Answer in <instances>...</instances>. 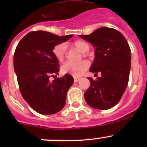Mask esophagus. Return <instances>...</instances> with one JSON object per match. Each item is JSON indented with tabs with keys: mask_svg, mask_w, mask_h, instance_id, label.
Instances as JSON below:
<instances>
[{
	"mask_svg": "<svg viewBox=\"0 0 147 147\" xmlns=\"http://www.w3.org/2000/svg\"><path fill=\"white\" fill-rule=\"evenodd\" d=\"M79 80V78H78V77H75V78H74V82H77Z\"/></svg>",
	"mask_w": 147,
	"mask_h": 147,
	"instance_id": "1",
	"label": "esophagus"
}]
</instances>
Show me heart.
<instances>
[{
	"instance_id": "heart-1",
	"label": "heart",
	"mask_w": 147,
	"mask_h": 147,
	"mask_svg": "<svg viewBox=\"0 0 147 147\" xmlns=\"http://www.w3.org/2000/svg\"><path fill=\"white\" fill-rule=\"evenodd\" d=\"M72 45L83 53L86 52L89 49L88 45L86 42L81 41V40H77L74 41L72 43ZM65 52H66V46L64 43H59L52 49V53L59 61H63L65 56ZM88 67V63L85 61L78 62V63L67 61L61 66V72L64 74H70L74 77H79L84 75Z\"/></svg>"
}]
</instances>
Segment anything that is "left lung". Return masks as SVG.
Returning a JSON list of instances; mask_svg holds the SVG:
<instances>
[{
	"instance_id": "obj_1",
	"label": "left lung",
	"mask_w": 147,
	"mask_h": 147,
	"mask_svg": "<svg viewBox=\"0 0 147 147\" xmlns=\"http://www.w3.org/2000/svg\"><path fill=\"white\" fill-rule=\"evenodd\" d=\"M95 48V59L90 71L102 77H89L90 86L84 94L89 106L107 110L122 98L129 83L131 49L122 33L113 28H100L89 35H79Z\"/></svg>"
}]
</instances>
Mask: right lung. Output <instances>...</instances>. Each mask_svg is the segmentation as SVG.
<instances>
[{"mask_svg": "<svg viewBox=\"0 0 147 147\" xmlns=\"http://www.w3.org/2000/svg\"><path fill=\"white\" fill-rule=\"evenodd\" d=\"M72 34L60 36L45 31L27 34L16 46L14 68L19 90L32 109L42 115L55 114L64 107L74 79L69 74L56 77L59 63L52 53L55 45L68 41Z\"/></svg>", "mask_w": 147, "mask_h": 147, "instance_id": "obj_1", "label": "right lung"}]
</instances>
